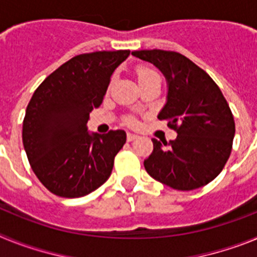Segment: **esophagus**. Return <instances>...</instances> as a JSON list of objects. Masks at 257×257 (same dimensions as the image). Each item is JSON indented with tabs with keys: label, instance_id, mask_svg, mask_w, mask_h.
Instances as JSON below:
<instances>
[{
	"label": "esophagus",
	"instance_id": "1",
	"mask_svg": "<svg viewBox=\"0 0 257 257\" xmlns=\"http://www.w3.org/2000/svg\"><path fill=\"white\" fill-rule=\"evenodd\" d=\"M135 139H138V135H134V134H127V142H134Z\"/></svg>",
	"mask_w": 257,
	"mask_h": 257
}]
</instances>
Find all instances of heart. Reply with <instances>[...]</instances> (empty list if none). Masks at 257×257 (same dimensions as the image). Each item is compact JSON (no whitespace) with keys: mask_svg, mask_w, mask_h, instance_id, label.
<instances>
[{"mask_svg":"<svg viewBox=\"0 0 257 257\" xmlns=\"http://www.w3.org/2000/svg\"><path fill=\"white\" fill-rule=\"evenodd\" d=\"M138 79H139V83H144V82H148V81H153V79H160V74L154 72L153 69H149V68H144V67H140L138 68ZM127 123L134 126L136 123L135 119L130 118V119H127Z\"/></svg>","mask_w":257,"mask_h":257,"instance_id":"heart-1","label":"heart"}]
</instances>
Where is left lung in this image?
Segmentation results:
<instances>
[{
  "instance_id": "8db88e82",
  "label": "left lung",
  "mask_w": 257,
  "mask_h": 257,
  "mask_svg": "<svg viewBox=\"0 0 257 257\" xmlns=\"http://www.w3.org/2000/svg\"><path fill=\"white\" fill-rule=\"evenodd\" d=\"M133 55L149 61L167 81V101L158 119L178 133L170 143L153 142L144 161L152 178L172 189L201 188L224 169L235 134L234 118L219 86L187 56L165 50H140Z\"/></svg>"
}]
</instances>
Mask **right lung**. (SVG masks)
I'll list each match as a JSON object with an SVG mask.
<instances>
[{
  "label": "right lung",
  "mask_w": 257,
  "mask_h": 257,
  "mask_svg": "<svg viewBox=\"0 0 257 257\" xmlns=\"http://www.w3.org/2000/svg\"><path fill=\"white\" fill-rule=\"evenodd\" d=\"M130 50L81 54L52 72L32 96L23 121V145L38 180L55 196L78 198L103 185L126 143L123 130L90 134L115 68Z\"/></svg>",
  "instance_id": "right-lung-1"
}]
</instances>
